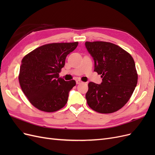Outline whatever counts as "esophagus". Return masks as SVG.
<instances>
[{
    "label": "esophagus",
    "mask_w": 155,
    "mask_h": 155,
    "mask_svg": "<svg viewBox=\"0 0 155 155\" xmlns=\"http://www.w3.org/2000/svg\"><path fill=\"white\" fill-rule=\"evenodd\" d=\"M81 83H82V81L81 80H79V79H78V80H76V84H80Z\"/></svg>",
    "instance_id": "34e87169"
}]
</instances>
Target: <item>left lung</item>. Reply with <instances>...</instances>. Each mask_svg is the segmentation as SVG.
<instances>
[{
	"label": "left lung",
	"mask_w": 155,
	"mask_h": 155,
	"mask_svg": "<svg viewBox=\"0 0 155 155\" xmlns=\"http://www.w3.org/2000/svg\"><path fill=\"white\" fill-rule=\"evenodd\" d=\"M85 46L94 61V72L102 82L88 83L87 104L100 113L109 114L123 107L137 85L134 59L119 46L104 41L86 42Z\"/></svg>",
	"instance_id": "1"
}]
</instances>
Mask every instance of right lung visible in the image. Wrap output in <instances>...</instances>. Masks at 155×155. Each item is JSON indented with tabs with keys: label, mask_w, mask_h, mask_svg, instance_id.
Wrapping results in <instances>:
<instances>
[{
	"label": "right lung",
	"mask_w": 155,
	"mask_h": 155,
	"mask_svg": "<svg viewBox=\"0 0 155 155\" xmlns=\"http://www.w3.org/2000/svg\"><path fill=\"white\" fill-rule=\"evenodd\" d=\"M78 45V42L45 45L22 59L18 81L22 92L37 109L51 112L67 104L76 81H64L59 78V73L67 56Z\"/></svg>",
	"instance_id": "add662e5"
}]
</instances>
